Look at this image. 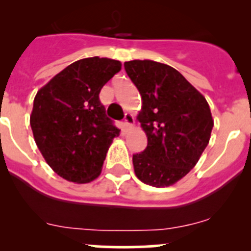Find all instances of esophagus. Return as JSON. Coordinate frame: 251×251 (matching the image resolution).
Listing matches in <instances>:
<instances>
[{
	"instance_id": "1",
	"label": "esophagus",
	"mask_w": 251,
	"mask_h": 251,
	"mask_svg": "<svg viewBox=\"0 0 251 251\" xmlns=\"http://www.w3.org/2000/svg\"><path fill=\"white\" fill-rule=\"evenodd\" d=\"M135 124V118H133L132 114H125V118H124V126L125 128H131Z\"/></svg>"
}]
</instances>
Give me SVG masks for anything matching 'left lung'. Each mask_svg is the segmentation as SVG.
Returning <instances> with one entry per match:
<instances>
[{
    "label": "left lung",
    "instance_id": "8db88e82",
    "mask_svg": "<svg viewBox=\"0 0 251 251\" xmlns=\"http://www.w3.org/2000/svg\"><path fill=\"white\" fill-rule=\"evenodd\" d=\"M142 97L138 121L146 149L133 154L135 174L153 187L176 183L196 166L214 127L206 100L181 73L153 60L124 64Z\"/></svg>",
    "mask_w": 251,
    "mask_h": 251
}]
</instances>
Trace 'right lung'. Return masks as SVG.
Returning a JSON list of instances; mask_svg holds the SVG:
<instances>
[{
    "label": "right lung",
    "mask_w": 251,
    "mask_h": 251,
    "mask_svg": "<svg viewBox=\"0 0 251 251\" xmlns=\"http://www.w3.org/2000/svg\"><path fill=\"white\" fill-rule=\"evenodd\" d=\"M121 63L85 58L68 65L37 92L30 125L48 165L63 178L87 183L100 176L105 155L120 130L100 100L103 86Z\"/></svg>",
    "instance_id": "1"
}]
</instances>
